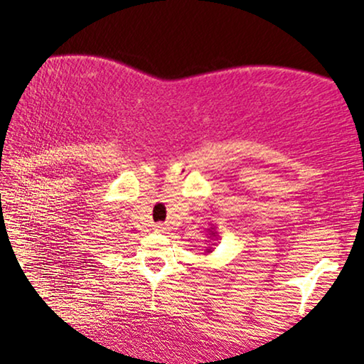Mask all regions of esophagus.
Here are the masks:
<instances>
[{
    "mask_svg": "<svg viewBox=\"0 0 364 364\" xmlns=\"http://www.w3.org/2000/svg\"><path fill=\"white\" fill-rule=\"evenodd\" d=\"M154 230H156V232H167L168 227L166 225V223H156V225H154Z\"/></svg>",
    "mask_w": 364,
    "mask_h": 364,
    "instance_id": "1",
    "label": "esophagus"
}]
</instances>
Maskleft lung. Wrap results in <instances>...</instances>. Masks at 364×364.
I'll list each match as a JSON object with an SVG mask.
<instances>
[{
	"instance_id": "8db88e82",
	"label": "left lung",
	"mask_w": 364,
	"mask_h": 364,
	"mask_svg": "<svg viewBox=\"0 0 364 364\" xmlns=\"http://www.w3.org/2000/svg\"><path fill=\"white\" fill-rule=\"evenodd\" d=\"M207 237H208V240H210V245H208L205 250H207V253H212V245H215V243L218 242V235H217V230H215V225H210L207 228Z\"/></svg>"
}]
</instances>
